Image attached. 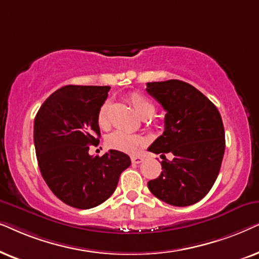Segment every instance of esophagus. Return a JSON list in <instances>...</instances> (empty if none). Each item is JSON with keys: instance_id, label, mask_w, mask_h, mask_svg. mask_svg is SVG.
Returning <instances> with one entry per match:
<instances>
[{"instance_id": "obj_1", "label": "esophagus", "mask_w": 259, "mask_h": 259, "mask_svg": "<svg viewBox=\"0 0 259 259\" xmlns=\"http://www.w3.org/2000/svg\"><path fill=\"white\" fill-rule=\"evenodd\" d=\"M142 161H143V157L142 156H132V162H133V163L139 164Z\"/></svg>"}]
</instances>
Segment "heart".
Listing matches in <instances>:
<instances>
[{
	"mask_svg": "<svg viewBox=\"0 0 259 259\" xmlns=\"http://www.w3.org/2000/svg\"><path fill=\"white\" fill-rule=\"evenodd\" d=\"M127 101L133 105L134 110L139 113L140 117H142L144 119L153 116L155 110H156L154 103L149 98H147L146 96L139 94V92L130 94ZM109 108L110 102L105 101L98 110L97 122L101 127H106L109 125ZM144 143H146V140H144L143 136L124 132V130H115L106 137V144H108L109 148L127 154H135L141 147L144 146Z\"/></svg>",
	"mask_w": 259,
	"mask_h": 259,
	"instance_id": "b5f03b06",
	"label": "heart"
}]
</instances>
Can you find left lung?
Segmentation results:
<instances>
[{"label":"left lung","mask_w":259,"mask_h":259,"mask_svg":"<svg viewBox=\"0 0 259 259\" xmlns=\"http://www.w3.org/2000/svg\"><path fill=\"white\" fill-rule=\"evenodd\" d=\"M147 92L162 105L164 132L148 150L162 154V171L148 182L153 194L184 207L209 192L218 178L225 151V132L217 106L188 82L171 79L147 82ZM171 152L173 160L164 154Z\"/></svg>","instance_id":"obj_1"}]
</instances>
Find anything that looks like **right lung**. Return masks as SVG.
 I'll return each instance as SVG.
<instances>
[{
  "mask_svg": "<svg viewBox=\"0 0 259 259\" xmlns=\"http://www.w3.org/2000/svg\"><path fill=\"white\" fill-rule=\"evenodd\" d=\"M110 86L67 85L52 94L34 119V146L41 175L54 195L72 207L101 205L115 192L120 173L132 161L109 150L91 156L99 143L97 113Z\"/></svg>",
  "mask_w": 259,
  "mask_h": 259,
  "instance_id": "obj_1",
  "label": "right lung"
}]
</instances>
